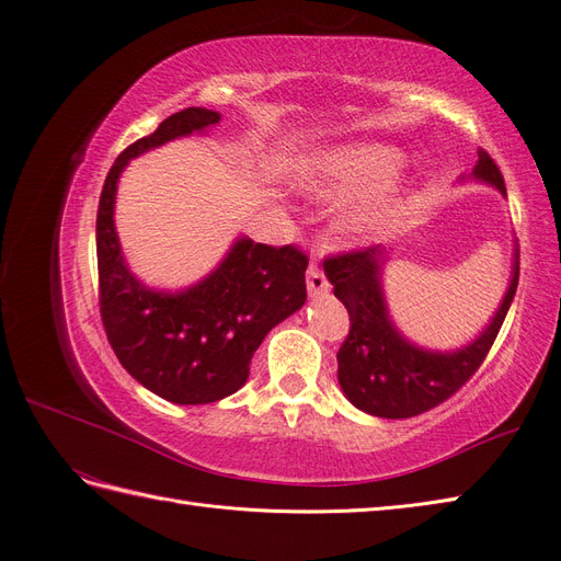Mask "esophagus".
I'll use <instances>...</instances> for the list:
<instances>
[{
	"label": "esophagus",
	"instance_id": "obj_1",
	"mask_svg": "<svg viewBox=\"0 0 561 561\" xmlns=\"http://www.w3.org/2000/svg\"><path fill=\"white\" fill-rule=\"evenodd\" d=\"M329 288H331V284H329L327 275H323L321 267H317V265L307 267V291H310L312 298L329 294Z\"/></svg>",
	"mask_w": 561,
	"mask_h": 561
}]
</instances>
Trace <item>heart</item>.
Instances as JSON below:
<instances>
[{
    "instance_id": "obj_1",
    "label": "heart",
    "mask_w": 561,
    "mask_h": 561,
    "mask_svg": "<svg viewBox=\"0 0 561 561\" xmlns=\"http://www.w3.org/2000/svg\"><path fill=\"white\" fill-rule=\"evenodd\" d=\"M401 153L382 144H352L307 158L296 170V184L321 201H342L387 186L401 172ZM391 193L360 201L340 214V228L352 234L375 232L387 221Z\"/></svg>"
}]
</instances>
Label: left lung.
I'll return each instance as SVG.
<instances>
[{"label":"left lung","instance_id":"left-lung-1","mask_svg":"<svg viewBox=\"0 0 561 561\" xmlns=\"http://www.w3.org/2000/svg\"><path fill=\"white\" fill-rule=\"evenodd\" d=\"M468 179H478L505 195L496 162L482 149H478V162ZM389 259L391 249L366 247L327 259L323 273L352 321L350 335L337 352V382L347 401L373 417L405 420L447 401L480 368L517 291L519 249L515 244L513 275L499 310L476 340L451 352L424 350L396 329L382 286Z\"/></svg>","mask_w":561,"mask_h":561}]
</instances>
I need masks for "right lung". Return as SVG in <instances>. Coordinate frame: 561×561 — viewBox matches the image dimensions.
<instances>
[{"instance_id":"right-lung-1","label":"right lung","mask_w":561,"mask_h":561,"mask_svg":"<svg viewBox=\"0 0 561 561\" xmlns=\"http://www.w3.org/2000/svg\"><path fill=\"white\" fill-rule=\"evenodd\" d=\"M219 112L188 106L125 149L104 179L98 207L100 314L121 366L141 387L176 405L221 401L244 387L254 352L279 321L305 305L307 256L294 244L232 242L226 259L182 291H158L137 279L116 234L121 172L141 153L205 133Z\"/></svg>"}]
</instances>
